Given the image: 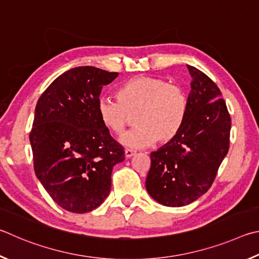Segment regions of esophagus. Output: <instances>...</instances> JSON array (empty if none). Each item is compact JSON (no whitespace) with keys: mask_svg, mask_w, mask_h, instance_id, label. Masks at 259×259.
Here are the masks:
<instances>
[{"mask_svg":"<svg viewBox=\"0 0 259 259\" xmlns=\"http://www.w3.org/2000/svg\"><path fill=\"white\" fill-rule=\"evenodd\" d=\"M135 153H137V151L131 150V149H126V150H125V157L126 158H131V157H133Z\"/></svg>","mask_w":259,"mask_h":259,"instance_id":"obj_1","label":"esophagus"}]
</instances>
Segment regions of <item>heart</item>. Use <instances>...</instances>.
<instances>
[{
  "instance_id": "heart-1",
  "label": "heart",
  "mask_w": 259,
  "mask_h": 259,
  "mask_svg": "<svg viewBox=\"0 0 259 259\" xmlns=\"http://www.w3.org/2000/svg\"><path fill=\"white\" fill-rule=\"evenodd\" d=\"M118 101L102 98L98 102V116L102 125L119 135L135 115L137 125L120 138L128 148L140 149L156 141L169 142L182 128L189 100L178 84L150 76H137L117 90Z\"/></svg>"
}]
</instances>
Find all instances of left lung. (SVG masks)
Returning <instances> with one entry per match:
<instances>
[{"mask_svg": "<svg viewBox=\"0 0 259 259\" xmlns=\"http://www.w3.org/2000/svg\"><path fill=\"white\" fill-rule=\"evenodd\" d=\"M192 77L182 128L151 152L146 188L161 205L182 207L205 194L229 151L231 117L221 91L209 77L189 66Z\"/></svg>", "mask_w": 259, "mask_h": 259, "instance_id": "obj_1", "label": "left lung"}]
</instances>
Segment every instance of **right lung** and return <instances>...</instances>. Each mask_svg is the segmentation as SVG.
<instances>
[{"label":"right lung","instance_id":"right-lung-1","mask_svg":"<svg viewBox=\"0 0 259 259\" xmlns=\"http://www.w3.org/2000/svg\"><path fill=\"white\" fill-rule=\"evenodd\" d=\"M118 72L76 67L54 79L35 108L29 141L34 170L53 201L84 214L109 196L112 167L125 151L98 116L104 85Z\"/></svg>","mask_w":259,"mask_h":259}]
</instances>
